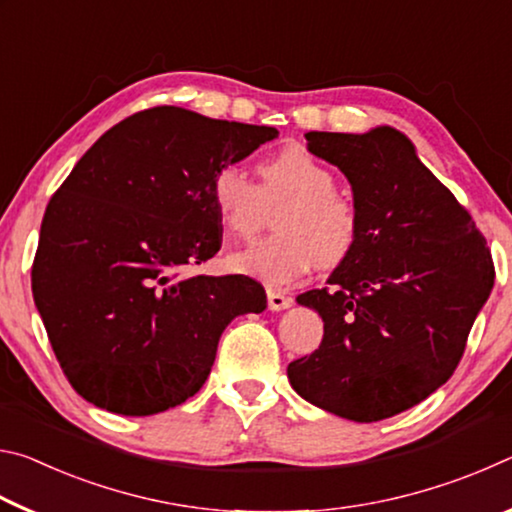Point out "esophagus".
<instances>
[{"label":"esophagus","mask_w":512,"mask_h":512,"mask_svg":"<svg viewBox=\"0 0 512 512\" xmlns=\"http://www.w3.org/2000/svg\"><path fill=\"white\" fill-rule=\"evenodd\" d=\"M266 296H268V309H271V311L289 309V307H291V302H293V300L287 296V293L275 291V289H268V291H266Z\"/></svg>","instance_id":"1"}]
</instances>
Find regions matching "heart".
<instances>
[{
	"mask_svg": "<svg viewBox=\"0 0 512 512\" xmlns=\"http://www.w3.org/2000/svg\"><path fill=\"white\" fill-rule=\"evenodd\" d=\"M334 185V173L305 149H284L259 162V185L237 164L216 171L210 198L216 219L230 235H253L266 205L284 201L273 219L275 235L232 253V271L284 287L305 275L314 262L343 264L359 244L361 216L357 205Z\"/></svg>",
	"mask_w": 512,
	"mask_h": 512,
	"instance_id": "b5f03b06",
	"label": "heart"
}]
</instances>
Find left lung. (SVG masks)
Instances as JSON below:
<instances>
[{"label": "left lung", "mask_w": 512, "mask_h": 512, "mask_svg": "<svg viewBox=\"0 0 512 512\" xmlns=\"http://www.w3.org/2000/svg\"><path fill=\"white\" fill-rule=\"evenodd\" d=\"M305 137L316 158L348 178L361 237L329 287L296 298L318 311L325 334L287 375L318 409L377 422L427 400L454 375L495 264L472 216L404 133L377 126Z\"/></svg>", "instance_id": "1"}]
</instances>
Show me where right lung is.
<instances>
[{"label":"right lung","instance_id":"obj_1","mask_svg":"<svg viewBox=\"0 0 512 512\" xmlns=\"http://www.w3.org/2000/svg\"><path fill=\"white\" fill-rule=\"evenodd\" d=\"M271 126L158 106L119 121L51 196L33 300L69 384L121 415L201 391L223 329L266 309L246 275H185L221 248L214 173L271 142Z\"/></svg>","mask_w":512,"mask_h":512}]
</instances>
